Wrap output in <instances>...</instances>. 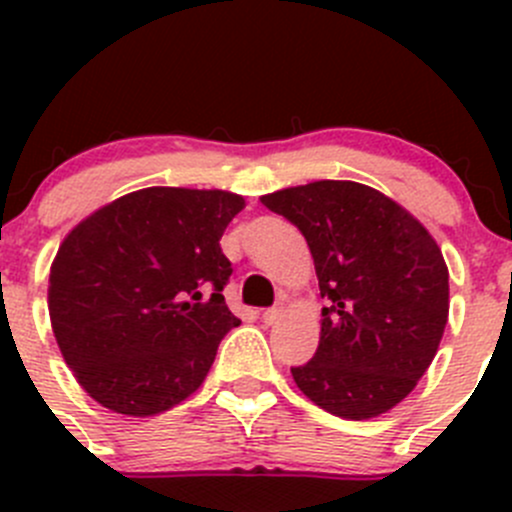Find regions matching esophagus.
Listing matches in <instances>:
<instances>
[{
  "label": "esophagus",
  "mask_w": 512,
  "mask_h": 512,
  "mask_svg": "<svg viewBox=\"0 0 512 512\" xmlns=\"http://www.w3.org/2000/svg\"><path fill=\"white\" fill-rule=\"evenodd\" d=\"M282 319V309L280 307H270L262 312V322L265 324H277Z\"/></svg>",
  "instance_id": "34e87169"
}]
</instances>
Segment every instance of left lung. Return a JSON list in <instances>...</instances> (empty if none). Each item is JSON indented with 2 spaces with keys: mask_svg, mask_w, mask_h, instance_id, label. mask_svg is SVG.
Wrapping results in <instances>:
<instances>
[{
  "mask_svg": "<svg viewBox=\"0 0 512 512\" xmlns=\"http://www.w3.org/2000/svg\"><path fill=\"white\" fill-rule=\"evenodd\" d=\"M307 240L322 334L294 384L324 411L364 421L414 391L448 322V267L411 213L369 185L317 180L262 195Z\"/></svg>",
  "mask_w": 512,
  "mask_h": 512,
  "instance_id": "8db88e82",
  "label": "left lung"
}]
</instances>
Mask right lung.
I'll return each instance as SVG.
<instances>
[{
    "instance_id": "add662e5",
    "label": "right lung",
    "mask_w": 512,
    "mask_h": 512,
    "mask_svg": "<svg viewBox=\"0 0 512 512\" xmlns=\"http://www.w3.org/2000/svg\"><path fill=\"white\" fill-rule=\"evenodd\" d=\"M242 208L225 190L143 188L66 235L51 265L49 317L91 399L153 416L198 391L240 324L223 297L232 265L220 237Z\"/></svg>"
}]
</instances>
